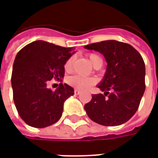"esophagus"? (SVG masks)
Returning a JSON list of instances; mask_svg holds the SVG:
<instances>
[{"label":"esophagus","mask_w":158,"mask_h":158,"mask_svg":"<svg viewBox=\"0 0 158 158\" xmlns=\"http://www.w3.org/2000/svg\"><path fill=\"white\" fill-rule=\"evenodd\" d=\"M80 93H81V91H79V89H74V94H75L76 96H79V95H80Z\"/></svg>","instance_id":"34e87169"}]
</instances>
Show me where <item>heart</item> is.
Listing matches in <instances>:
<instances>
[{
  "mask_svg": "<svg viewBox=\"0 0 158 158\" xmlns=\"http://www.w3.org/2000/svg\"><path fill=\"white\" fill-rule=\"evenodd\" d=\"M89 60L90 63L92 64L93 67L96 69L97 67H102V59L100 56L96 55V54H89ZM73 61V57H69L64 63V70L66 72H70L72 69ZM67 83L69 85L72 86L75 89H80V90H85V89H89V87L93 85L96 83V79L93 78H86L84 76L79 75V74H75V75L69 76L67 79Z\"/></svg>",
  "mask_w": 158,
  "mask_h": 158,
  "instance_id": "obj_1",
  "label": "heart"
}]
</instances>
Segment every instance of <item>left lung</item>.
Instances as JSON below:
<instances>
[{
  "instance_id": "1",
  "label": "left lung",
  "mask_w": 158,
  "mask_h": 158,
  "mask_svg": "<svg viewBox=\"0 0 158 158\" xmlns=\"http://www.w3.org/2000/svg\"><path fill=\"white\" fill-rule=\"evenodd\" d=\"M85 48L102 53L107 63L104 77L97 85L104 95H93L85 105L86 113L102 125H121L136 113L145 92L146 67L142 56L132 45L113 40Z\"/></svg>"
}]
</instances>
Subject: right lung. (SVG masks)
I'll return each instance as SVG.
<instances>
[{
	"label": "right lung",
	"instance_id": "add662e5",
	"mask_svg": "<svg viewBox=\"0 0 158 158\" xmlns=\"http://www.w3.org/2000/svg\"><path fill=\"white\" fill-rule=\"evenodd\" d=\"M74 53V47L35 40L17 54L12 73L13 100L19 116L27 124L45 128L61 118L64 102L74 95L73 88L60 83L53 91L47 84L52 79L62 81L64 63Z\"/></svg>",
	"mask_w": 158,
	"mask_h": 158
}]
</instances>
